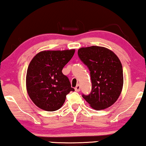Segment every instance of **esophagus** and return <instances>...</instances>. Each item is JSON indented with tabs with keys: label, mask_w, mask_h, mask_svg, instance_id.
Listing matches in <instances>:
<instances>
[{
	"label": "esophagus",
	"mask_w": 146,
	"mask_h": 146,
	"mask_svg": "<svg viewBox=\"0 0 146 146\" xmlns=\"http://www.w3.org/2000/svg\"><path fill=\"white\" fill-rule=\"evenodd\" d=\"M75 91H76V92H79V91H80V90H81L80 85H79V84L77 85V86L75 88Z\"/></svg>",
	"instance_id": "1"
}]
</instances>
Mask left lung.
I'll use <instances>...</instances> for the list:
<instances>
[{
    "mask_svg": "<svg viewBox=\"0 0 146 146\" xmlns=\"http://www.w3.org/2000/svg\"><path fill=\"white\" fill-rule=\"evenodd\" d=\"M81 60L88 67L92 80V91L83 98L94 109H106L121 95L123 86L122 64L110 50L97 46L78 50Z\"/></svg>",
    "mask_w": 146,
    "mask_h": 146,
    "instance_id": "obj_1",
    "label": "left lung"
}]
</instances>
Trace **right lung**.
Returning <instances> with one entry per match:
<instances>
[{"label":"right lung","instance_id":"add662e5","mask_svg":"<svg viewBox=\"0 0 146 146\" xmlns=\"http://www.w3.org/2000/svg\"><path fill=\"white\" fill-rule=\"evenodd\" d=\"M75 50H44L29 63L26 75V89L32 102L46 111L60 108L66 96L74 91L62 70L71 59Z\"/></svg>","mask_w":146,"mask_h":146}]
</instances>
